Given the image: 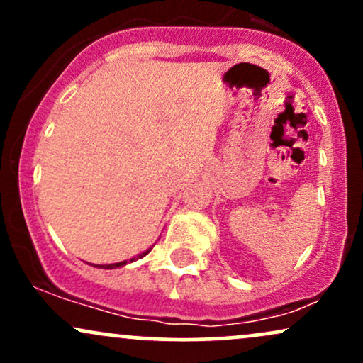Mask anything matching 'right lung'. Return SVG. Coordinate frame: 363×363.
Listing matches in <instances>:
<instances>
[{"instance_id":"right-lung-1","label":"right lung","mask_w":363,"mask_h":363,"mask_svg":"<svg viewBox=\"0 0 363 363\" xmlns=\"http://www.w3.org/2000/svg\"><path fill=\"white\" fill-rule=\"evenodd\" d=\"M150 251H152V247H150V249H147V251H145V252H141V254H138V256H136V257H131V259H129V261L112 262V264H97V268H104V269H114V268H121V266L128 264V262H133V261H136V259H141V257H145V256H147V254H148Z\"/></svg>"}]
</instances>
